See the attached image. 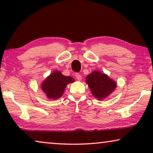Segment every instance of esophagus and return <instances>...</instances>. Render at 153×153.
<instances>
[{"label":"esophagus","mask_w":153,"mask_h":153,"mask_svg":"<svg viewBox=\"0 0 153 153\" xmlns=\"http://www.w3.org/2000/svg\"><path fill=\"white\" fill-rule=\"evenodd\" d=\"M75 76H76V79L78 81H81V79H82V77H81V75L79 74V73H76V74H75Z\"/></svg>","instance_id":"obj_1"}]
</instances>
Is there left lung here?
<instances>
[{
    "mask_svg": "<svg viewBox=\"0 0 153 153\" xmlns=\"http://www.w3.org/2000/svg\"><path fill=\"white\" fill-rule=\"evenodd\" d=\"M85 79L92 94L97 100H104L116 88V83L100 71H93Z\"/></svg>",
    "mask_w": 153,
    "mask_h": 153,
    "instance_id": "8db88e82",
    "label": "left lung"
}]
</instances>
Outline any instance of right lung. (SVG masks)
<instances>
[{
	"instance_id": "add662e5",
	"label": "right lung",
	"mask_w": 153,
	"mask_h": 153,
	"mask_svg": "<svg viewBox=\"0 0 153 153\" xmlns=\"http://www.w3.org/2000/svg\"><path fill=\"white\" fill-rule=\"evenodd\" d=\"M74 81L72 77L64 76L60 71H54L43 81L41 88L49 99L56 100L61 97L66 85Z\"/></svg>"
}]
</instances>
